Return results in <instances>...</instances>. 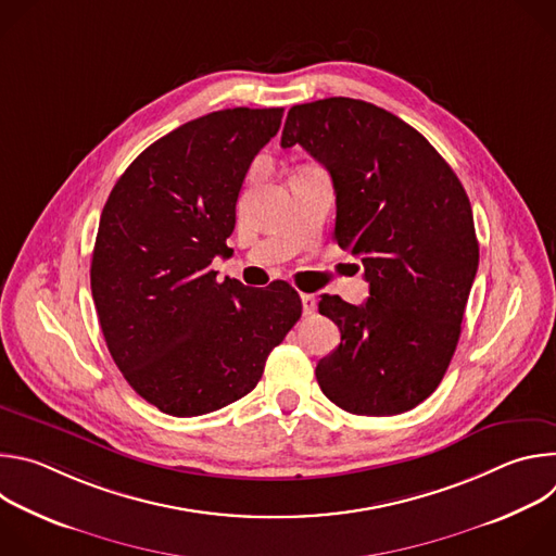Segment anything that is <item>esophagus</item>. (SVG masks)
<instances>
[{"instance_id": "1", "label": "esophagus", "mask_w": 556, "mask_h": 556, "mask_svg": "<svg viewBox=\"0 0 556 556\" xmlns=\"http://www.w3.org/2000/svg\"><path fill=\"white\" fill-rule=\"evenodd\" d=\"M301 305H303V314H312L316 309V299L312 294H301Z\"/></svg>"}]
</instances>
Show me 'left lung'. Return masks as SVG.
<instances>
[{
	"label": "left lung",
	"mask_w": 556,
	"mask_h": 556,
	"mask_svg": "<svg viewBox=\"0 0 556 556\" xmlns=\"http://www.w3.org/2000/svg\"><path fill=\"white\" fill-rule=\"evenodd\" d=\"M301 144L332 176L334 240L361 257L369 296L324 294L341 345L316 365L328 399L358 416H393L440 384L459 341L480 264L468 195L431 142L371 103L294 105L281 147Z\"/></svg>",
	"instance_id": "left-lung-1"
}]
</instances>
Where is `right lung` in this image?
I'll list each match as a JSON object with an SVG mask.
<instances>
[{
	"label": "right lung",
	"mask_w": 556,
	"mask_h": 556,
	"mask_svg": "<svg viewBox=\"0 0 556 556\" xmlns=\"http://www.w3.org/2000/svg\"><path fill=\"white\" fill-rule=\"evenodd\" d=\"M283 108H232L149 144L101 213L90 283L108 350L163 414L217 412L255 389L273 348L301 316L286 281H217L235 204Z\"/></svg>",
	"instance_id": "obj_1"
}]
</instances>
